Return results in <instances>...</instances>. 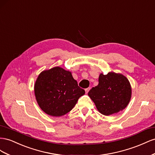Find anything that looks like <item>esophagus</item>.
<instances>
[{
    "instance_id": "34e87169",
    "label": "esophagus",
    "mask_w": 155,
    "mask_h": 155,
    "mask_svg": "<svg viewBox=\"0 0 155 155\" xmlns=\"http://www.w3.org/2000/svg\"><path fill=\"white\" fill-rule=\"evenodd\" d=\"M90 87H87V88H86V89H85V91H86V94H87L88 93V91H90Z\"/></svg>"
}]
</instances>
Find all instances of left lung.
<instances>
[{
	"instance_id": "obj_1",
	"label": "left lung",
	"mask_w": 155,
	"mask_h": 155,
	"mask_svg": "<svg viewBox=\"0 0 155 155\" xmlns=\"http://www.w3.org/2000/svg\"><path fill=\"white\" fill-rule=\"evenodd\" d=\"M88 95L101 114L110 116L127 107L131 99L132 88L127 78L121 73H101L99 84L91 88Z\"/></svg>"
}]
</instances>
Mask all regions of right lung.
Returning <instances> with one entry per match:
<instances>
[{"instance_id":"right-lung-1","label":"right lung","mask_w":155,"mask_h":155,"mask_svg":"<svg viewBox=\"0 0 155 155\" xmlns=\"http://www.w3.org/2000/svg\"><path fill=\"white\" fill-rule=\"evenodd\" d=\"M34 94L44 112L60 117L73 108L85 91L78 86L71 72L54 67L39 74L34 84Z\"/></svg>"}]
</instances>
